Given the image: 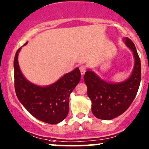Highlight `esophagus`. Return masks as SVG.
<instances>
[{
  "instance_id": "34e87169",
  "label": "esophagus",
  "mask_w": 149,
  "mask_h": 149,
  "mask_svg": "<svg viewBox=\"0 0 149 149\" xmlns=\"http://www.w3.org/2000/svg\"><path fill=\"white\" fill-rule=\"evenodd\" d=\"M79 70H80L81 75H83L84 74V73L87 71V68H86V66H84V65H80V66H79Z\"/></svg>"
}]
</instances>
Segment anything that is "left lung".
Here are the masks:
<instances>
[{
	"label": "left lung",
	"mask_w": 149,
	"mask_h": 149,
	"mask_svg": "<svg viewBox=\"0 0 149 149\" xmlns=\"http://www.w3.org/2000/svg\"><path fill=\"white\" fill-rule=\"evenodd\" d=\"M125 40L135 58L133 73L129 79L112 84L101 79L90 70L84 74L88 97L92 103V113L98 119L110 120L121 115L130 107L138 92L141 78V60L134 42L129 38Z\"/></svg>",
	"instance_id": "left-lung-1"
}]
</instances>
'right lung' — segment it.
<instances>
[{"label":"right lung","mask_w":149,"mask_h":149,"mask_svg":"<svg viewBox=\"0 0 149 149\" xmlns=\"http://www.w3.org/2000/svg\"><path fill=\"white\" fill-rule=\"evenodd\" d=\"M20 48L14 58V84L17 99L36 119L50 124L61 122L68 114L70 94L80 81L79 69L76 68L47 87L35 85L20 72L17 61Z\"/></svg>","instance_id":"right-lung-1"}]
</instances>
